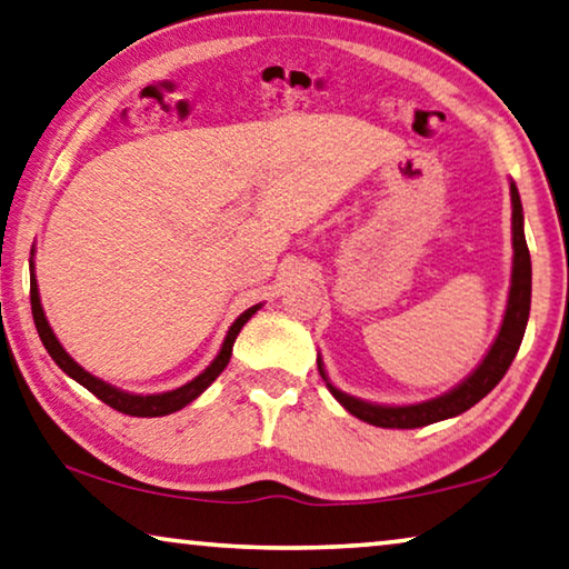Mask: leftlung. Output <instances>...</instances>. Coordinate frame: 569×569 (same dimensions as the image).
I'll use <instances>...</instances> for the list:
<instances>
[{
  "mask_svg": "<svg viewBox=\"0 0 569 569\" xmlns=\"http://www.w3.org/2000/svg\"><path fill=\"white\" fill-rule=\"evenodd\" d=\"M511 232H513V270H511V291H508V307L506 317L498 332L493 347H490L486 358L478 368H475L460 386L445 396L431 398V401L411 403V406H380L368 403L362 398L347 396L329 383L321 360H317L319 376L327 380L329 393H332L339 403L345 406L352 417L372 423V427L383 429H417L427 427V423L452 419L457 413L468 411L480 398H486L493 388L501 383L506 370L511 368V362L519 352L523 332H527L529 309H531V258L527 248V237H523V209L516 186L511 183Z\"/></svg>",
  "mask_w": 569,
  "mask_h": 569,
  "instance_id": "obj_1",
  "label": "left lung"
}]
</instances>
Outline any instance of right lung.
Returning <instances> with one entry per match:
<instances>
[{"label": "right lung", "mask_w": 569, "mask_h": 569, "mask_svg": "<svg viewBox=\"0 0 569 569\" xmlns=\"http://www.w3.org/2000/svg\"><path fill=\"white\" fill-rule=\"evenodd\" d=\"M30 303H32V319H36V327H38V335L42 339V345H46V350L50 358L56 360V366L61 368L68 378H73L76 383H81L87 391L94 393L99 401H104L107 406H112L114 411L127 413V417H166V413H173L178 409H183V406H189L193 398H199L207 388L214 383L219 378V372L227 368V362L232 358V345L237 335H240V329L248 325V319L252 317L260 309L258 307H250L244 313L234 319V325L230 327V332L224 337V345L219 355L214 358V362L191 380V383H186L181 388H176V391H168V393H156V396H134V393H127L120 391V388L104 383V380H99L91 376V372L83 370L79 362H73L71 355H68L61 342H58V337L53 335V329H50L48 319H46V311L40 307V293H38V281H36V270H32V262H30Z\"/></svg>", "instance_id": "1"}]
</instances>
